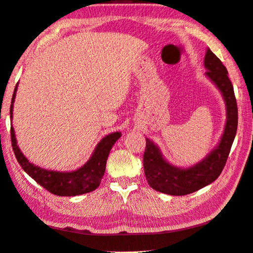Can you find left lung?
Returning a JSON list of instances; mask_svg holds the SVG:
<instances>
[{"label": "left lung", "mask_w": 253, "mask_h": 253, "mask_svg": "<svg viewBox=\"0 0 253 253\" xmlns=\"http://www.w3.org/2000/svg\"><path fill=\"white\" fill-rule=\"evenodd\" d=\"M206 75L212 81L223 96L227 122L217 147L206 158L189 168H178L166 162L157 145L146 138L144 170L153 189L171 196L192 194L217 179L227 163L238 127V107L231 81L222 62L208 48L205 56Z\"/></svg>", "instance_id": "8db88e82"}]
</instances>
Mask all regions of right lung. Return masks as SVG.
I'll return each instance as SVG.
<instances>
[{"label":"right lung","instance_id":"right-lung-1","mask_svg":"<svg viewBox=\"0 0 253 253\" xmlns=\"http://www.w3.org/2000/svg\"><path fill=\"white\" fill-rule=\"evenodd\" d=\"M17 84L12 96L10 108L11 119L13 115V103H14L15 99ZM119 137H121V132L118 131L112 132V134L104 137L98 142V145L96 146L93 155H91V157L84 166L74 171L63 172L47 170V169L41 168L30 163L25 156L22 154L21 149L18 148L14 128H13V126L11 127L12 147L18 164L21 165L27 174H30V177L33 178L39 185L48 190L50 194L63 197L87 194V192L95 190L100 185V181H102V178L105 173V168H106V162L109 151H111L115 142L119 139Z\"/></svg>","mask_w":253,"mask_h":253}]
</instances>
